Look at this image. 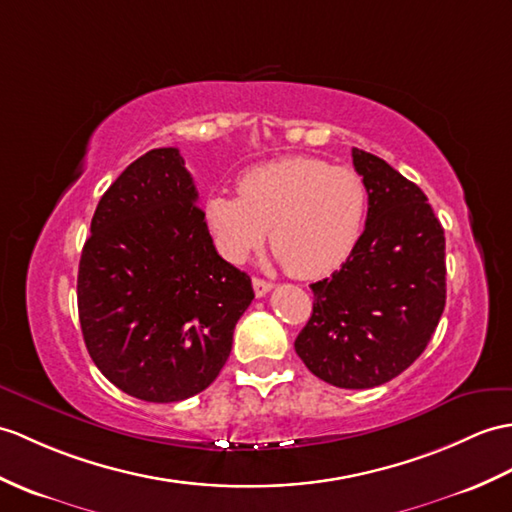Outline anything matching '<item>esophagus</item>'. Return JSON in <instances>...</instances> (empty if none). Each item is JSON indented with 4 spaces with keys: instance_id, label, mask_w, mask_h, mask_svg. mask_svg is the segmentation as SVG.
<instances>
[{
    "instance_id": "1",
    "label": "esophagus",
    "mask_w": 512,
    "mask_h": 512,
    "mask_svg": "<svg viewBox=\"0 0 512 512\" xmlns=\"http://www.w3.org/2000/svg\"><path fill=\"white\" fill-rule=\"evenodd\" d=\"M253 290H255L257 296H266V294L272 290V283L266 281V279L255 277V279H253Z\"/></svg>"
}]
</instances>
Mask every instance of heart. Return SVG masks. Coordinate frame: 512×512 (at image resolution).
I'll return each instance as SVG.
<instances>
[{
    "instance_id": "heart-1",
    "label": "heart",
    "mask_w": 512,
    "mask_h": 512,
    "mask_svg": "<svg viewBox=\"0 0 512 512\" xmlns=\"http://www.w3.org/2000/svg\"><path fill=\"white\" fill-rule=\"evenodd\" d=\"M368 194L362 176L312 157H285L246 170L235 194H211L205 222L224 259L242 264L264 242L294 277H323L358 246Z\"/></svg>"
}]
</instances>
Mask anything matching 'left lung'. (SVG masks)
Instances as JSON below:
<instances>
[{
  "label": "left lung",
  "mask_w": 512,
  "mask_h": 512,
  "mask_svg": "<svg viewBox=\"0 0 512 512\" xmlns=\"http://www.w3.org/2000/svg\"><path fill=\"white\" fill-rule=\"evenodd\" d=\"M368 194L366 227L334 275L312 283L314 307L294 349L338 388H375L419 358L445 310V231L421 189L353 148Z\"/></svg>",
  "instance_id": "1"
}]
</instances>
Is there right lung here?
<instances>
[{
  "mask_svg": "<svg viewBox=\"0 0 512 512\" xmlns=\"http://www.w3.org/2000/svg\"><path fill=\"white\" fill-rule=\"evenodd\" d=\"M255 299L224 261L176 148H154L98 202L78 268V316L100 373L152 403L205 390L229 360Z\"/></svg>",
  "mask_w": 512,
  "mask_h": 512,
  "instance_id": "add662e5",
  "label": "right lung"
}]
</instances>
